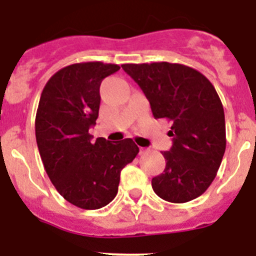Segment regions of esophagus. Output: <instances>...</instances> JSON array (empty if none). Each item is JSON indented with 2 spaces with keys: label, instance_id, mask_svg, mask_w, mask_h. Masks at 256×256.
<instances>
[{
  "label": "esophagus",
  "instance_id": "1",
  "mask_svg": "<svg viewBox=\"0 0 256 256\" xmlns=\"http://www.w3.org/2000/svg\"><path fill=\"white\" fill-rule=\"evenodd\" d=\"M146 152H148V148H140V154H146Z\"/></svg>",
  "mask_w": 256,
  "mask_h": 256
}]
</instances>
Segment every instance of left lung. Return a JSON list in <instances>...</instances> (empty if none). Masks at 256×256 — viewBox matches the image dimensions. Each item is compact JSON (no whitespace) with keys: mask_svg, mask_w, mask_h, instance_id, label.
Returning <instances> with one entry per match:
<instances>
[{"mask_svg":"<svg viewBox=\"0 0 256 256\" xmlns=\"http://www.w3.org/2000/svg\"><path fill=\"white\" fill-rule=\"evenodd\" d=\"M150 101L155 118L170 121L172 148L164 151L166 166L151 181L168 202H191L208 190L226 148L225 115L212 84L181 64L151 62L121 65Z\"/></svg>","mask_w":256,"mask_h":256,"instance_id":"left-lung-1","label":"left lung"}]
</instances>
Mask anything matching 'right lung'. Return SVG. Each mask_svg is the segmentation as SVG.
I'll return each mask as SVG.
<instances>
[{"instance_id": "add662e5", "label": "right lung", "mask_w": 256, "mask_h": 256, "mask_svg": "<svg viewBox=\"0 0 256 256\" xmlns=\"http://www.w3.org/2000/svg\"><path fill=\"white\" fill-rule=\"evenodd\" d=\"M118 70L100 61L68 65L51 76L40 98L34 131L44 170L60 195L81 209L112 202L121 170L138 154L131 138L94 141L88 134L98 116L101 82Z\"/></svg>"}]
</instances>
